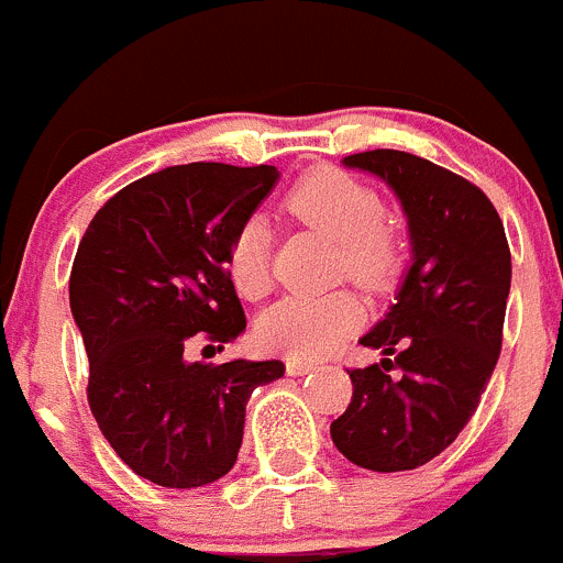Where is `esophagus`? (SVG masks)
Masks as SVG:
<instances>
[{
  "label": "esophagus",
  "mask_w": 563,
  "mask_h": 563,
  "mask_svg": "<svg viewBox=\"0 0 563 563\" xmlns=\"http://www.w3.org/2000/svg\"><path fill=\"white\" fill-rule=\"evenodd\" d=\"M314 369H317V364H311V361H295V358L287 361V375H292V377L309 375V372H314Z\"/></svg>",
  "instance_id": "obj_1"
}]
</instances>
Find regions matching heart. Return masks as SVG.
Wrapping results in <instances>:
<instances>
[{
	"label": "heart",
	"instance_id": "1",
	"mask_svg": "<svg viewBox=\"0 0 563 563\" xmlns=\"http://www.w3.org/2000/svg\"><path fill=\"white\" fill-rule=\"evenodd\" d=\"M284 213L336 243L333 274L372 295L394 289L405 268V238L383 216V199L372 186L344 169H314L284 197ZM227 274L241 298L271 292V235L252 219L227 249ZM361 320V303L347 289L320 298H284L257 320V342L287 358H317L336 347Z\"/></svg>",
	"mask_w": 563,
	"mask_h": 563
}]
</instances>
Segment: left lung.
<instances>
[{
  "label": "left lung",
  "mask_w": 563,
  "mask_h": 563,
  "mask_svg": "<svg viewBox=\"0 0 563 563\" xmlns=\"http://www.w3.org/2000/svg\"><path fill=\"white\" fill-rule=\"evenodd\" d=\"M344 164L394 188L408 213L413 265L391 311L361 339L388 358L347 369L353 399L331 438L358 468L413 471L457 441L498 364L509 243L487 194L432 161L366 150Z\"/></svg>",
  "instance_id": "1"
}]
</instances>
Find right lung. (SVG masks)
<instances>
[{"mask_svg":"<svg viewBox=\"0 0 563 563\" xmlns=\"http://www.w3.org/2000/svg\"><path fill=\"white\" fill-rule=\"evenodd\" d=\"M276 166L197 161L133 180L95 213L70 271V311L90 358L87 402L117 457L161 487L232 471L252 391L282 361L188 364L246 328L227 249L274 188Z\"/></svg>","mask_w":563,"mask_h":563,"instance_id":"1","label":"right lung"}]
</instances>
